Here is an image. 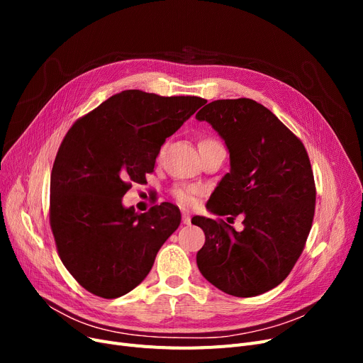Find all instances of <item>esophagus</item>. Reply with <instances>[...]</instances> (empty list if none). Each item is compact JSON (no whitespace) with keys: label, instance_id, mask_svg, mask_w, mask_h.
Listing matches in <instances>:
<instances>
[{"label":"esophagus","instance_id":"34e87169","mask_svg":"<svg viewBox=\"0 0 363 363\" xmlns=\"http://www.w3.org/2000/svg\"><path fill=\"white\" fill-rule=\"evenodd\" d=\"M182 222L185 223V225H189V223H191V216H189L188 213H182Z\"/></svg>","mask_w":363,"mask_h":363}]
</instances>
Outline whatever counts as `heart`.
<instances>
[{
    "label": "heart",
    "instance_id": "obj_1",
    "mask_svg": "<svg viewBox=\"0 0 363 363\" xmlns=\"http://www.w3.org/2000/svg\"><path fill=\"white\" fill-rule=\"evenodd\" d=\"M211 144H219L218 140L215 138H203L200 143H199V147H204V145H211ZM201 189L199 186H181V188H177L174 191V197L177 199V201L184 206V207H191L197 197L200 196Z\"/></svg>",
    "mask_w": 363,
    "mask_h": 363
}]
</instances>
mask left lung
I'll return each instance as SVG.
<instances>
[{"instance_id":"obj_1","label":"left lung","mask_w":363,"mask_h":363,"mask_svg":"<svg viewBox=\"0 0 363 363\" xmlns=\"http://www.w3.org/2000/svg\"><path fill=\"white\" fill-rule=\"evenodd\" d=\"M196 118L218 130L231 159L206 207L219 216H244L241 233L222 219H191L206 235L197 266L226 294H263L289 277L311 233L316 188L308 151L250 99L212 101Z\"/></svg>"}]
</instances>
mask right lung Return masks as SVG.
<instances>
[{"label": "right lung", "mask_w": 363, "mask_h": 363, "mask_svg": "<svg viewBox=\"0 0 363 363\" xmlns=\"http://www.w3.org/2000/svg\"><path fill=\"white\" fill-rule=\"evenodd\" d=\"M204 103L126 89L67 130L51 170L50 225L63 264L86 291L116 298L135 289L177 231L175 204L137 213L122 197L132 182H147L166 138Z\"/></svg>", "instance_id": "right-lung-1"}]
</instances>
